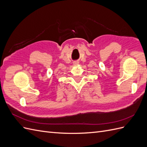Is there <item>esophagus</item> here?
I'll return each instance as SVG.
<instances>
[{
  "instance_id": "esophagus-1",
  "label": "esophagus",
  "mask_w": 147,
  "mask_h": 147,
  "mask_svg": "<svg viewBox=\"0 0 147 147\" xmlns=\"http://www.w3.org/2000/svg\"><path fill=\"white\" fill-rule=\"evenodd\" d=\"M78 64H79V62H78V61H75V62H74V65H78Z\"/></svg>"
}]
</instances>
